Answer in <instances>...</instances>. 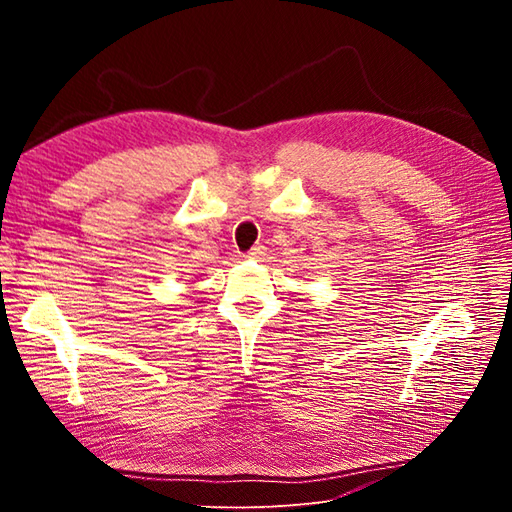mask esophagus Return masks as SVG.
Here are the masks:
<instances>
[{
    "label": "esophagus",
    "instance_id": "1",
    "mask_svg": "<svg viewBox=\"0 0 512 512\" xmlns=\"http://www.w3.org/2000/svg\"><path fill=\"white\" fill-rule=\"evenodd\" d=\"M263 251H265V247H263V245H255V247L247 253V257H249V259H261Z\"/></svg>",
    "mask_w": 512,
    "mask_h": 512
}]
</instances>
